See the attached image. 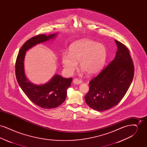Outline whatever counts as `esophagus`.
<instances>
[{
    "label": "esophagus",
    "mask_w": 147,
    "mask_h": 147,
    "mask_svg": "<svg viewBox=\"0 0 147 147\" xmlns=\"http://www.w3.org/2000/svg\"><path fill=\"white\" fill-rule=\"evenodd\" d=\"M73 83L74 84H81V83H82V80H79V79H78L77 78H76V79H74V80H73Z\"/></svg>",
    "instance_id": "esophagus-1"
}]
</instances>
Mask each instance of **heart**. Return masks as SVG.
<instances>
[{
	"instance_id": "heart-1",
	"label": "heart",
	"mask_w": 147,
	"mask_h": 147,
	"mask_svg": "<svg viewBox=\"0 0 147 147\" xmlns=\"http://www.w3.org/2000/svg\"><path fill=\"white\" fill-rule=\"evenodd\" d=\"M69 53L64 52L62 62L65 71L72 74L78 67L88 76H93L102 69L106 60L107 52L105 46L89 39L73 42L69 47Z\"/></svg>"
}]
</instances>
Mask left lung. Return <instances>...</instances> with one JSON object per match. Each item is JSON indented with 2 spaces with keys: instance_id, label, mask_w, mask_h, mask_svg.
<instances>
[{
  "instance_id": "8db88e82",
  "label": "left lung",
  "mask_w": 147,
  "mask_h": 147,
  "mask_svg": "<svg viewBox=\"0 0 147 147\" xmlns=\"http://www.w3.org/2000/svg\"><path fill=\"white\" fill-rule=\"evenodd\" d=\"M115 58L89 82L85 102L94 110L103 112L117 105L124 97L133 80L134 65L129 50L121 42Z\"/></svg>"
}]
</instances>
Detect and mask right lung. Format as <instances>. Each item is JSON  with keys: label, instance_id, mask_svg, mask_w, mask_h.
Masks as SVG:
<instances>
[{"label": "right lung", "instance_id": "right-lung-1", "mask_svg": "<svg viewBox=\"0 0 147 147\" xmlns=\"http://www.w3.org/2000/svg\"><path fill=\"white\" fill-rule=\"evenodd\" d=\"M56 34H41L30 38L20 49L15 63V74L18 83L22 91L35 105L50 109L61 105L67 97V90L70 86L72 78H64L55 74L46 84L36 85L31 83L25 76L24 58L26 51L37 44L54 38Z\"/></svg>", "mask_w": 147, "mask_h": 147}]
</instances>
